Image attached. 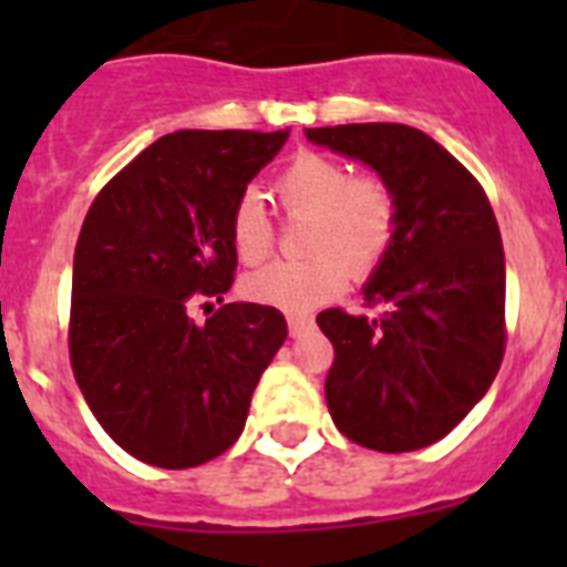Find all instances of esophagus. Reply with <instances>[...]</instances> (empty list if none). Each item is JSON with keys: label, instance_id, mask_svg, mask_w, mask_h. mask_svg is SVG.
Listing matches in <instances>:
<instances>
[{"label": "esophagus", "instance_id": "34e87169", "mask_svg": "<svg viewBox=\"0 0 567 567\" xmlns=\"http://www.w3.org/2000/svg\"><path fill=\"white\" fill-rule=\"evenodd\" d=\"M289 334L292 338H300V334H307L309 329L315 327V320L309 318V315H289Z\"/></svg>", "mask_w": 567, "mask_h": 567}]
</instances>
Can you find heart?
Segmentation results:
<instances>
[{
	"instance_id": "b5f03b06",
	"label": "heart",
	"mask_w": 567,
	"mask_h": 567,
	"mask_svg": "<svg viewBox=\"0 0 567 567\" xmlns=\"http://www.w3.org/2000/svg\"><path fill=\"white\" fill-rule=\"evenodd\" d=\"M275 195L287 215H307L300 260H275L244 278V295L280 312L309 309L338 298L349 278L369 275L398 233V195L383 175H349L340 158L300 150L275 175ZM229 240L240 264H260L272 252L275 235L252 193L240 195L229 215Z\"/></svg>"
}]
</instances>
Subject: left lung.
I'll list each match as a JSON object with an SVG mask.
<instances>
[{
    "instance_id": "left-lung-1",
    "label": "left lung",
    "mask_w": 567,
    "mask_h": 567,
    "mask_svg": "<svg viewBox=\"0 0 567 567\" xmlns=\"http://www.w3.org/2000/svg\"><path fill=\"white\" fill-rule=\"evenodd\" d=\"M360 158L398 195V233L365 284L380 318L327 309V403L352 443L400 454L437 443L483 400L505 354V255L480 182L405 124L307 130Z\"/></svg>"
}]
</instances>
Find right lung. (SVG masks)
<instances>
[{
	"label": "right lung",
	"mask_w": 567,
	"mask_h": 567,
	"mask_svg": "<svg viewBox=\"0 0 567 567\" xmlns=\"http://www.w3.org/2000/svg\"><path fill=\"white\" fill-rule=\"evenodd\" d=\"M287 135H162L90 204L73 255L70 365L104 432L142 463L193 468L227 452L287 340L284 315L260 303H224L204 327L189 318L233 287L229 215Z\"/></svg>",
	"instance_id": "1"
}]
</instances>
